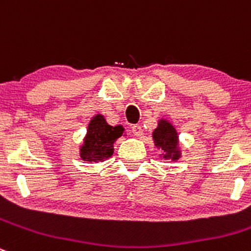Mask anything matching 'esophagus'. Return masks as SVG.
Segmentation results:
<instances>
[{"mask_svg": "<svg viewBox=\"0 0 251 251\" xmlns=\"http://www.w3.org/2000/svg\"><path fill=\"white\" fill-rule=\"evenodd\" d=\"M132 132L136 137H141L142 133H144V130H142V127L140 125H135L132 126Z\"/></svg>", "mask_w": 251, "mask_h": 251, "instance_id": "1", "label": "esophagus"}]
</instances>
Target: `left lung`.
<instances>
[{
    "label": "left lung",
    "instance_id": "1",
    "mask_svg": "<svg viewBox=\"0 0 251 251\" xmlns=\"http://www.w3.org/2000/svg\"><path fill=\"white\" fill-rule=\"evenodd\" d=\"M152 140L156 149L160 150V158L176 162L182 157V147L177 128L170 120L161 118L157 127L152 131Z\"/></svg>",
    "mask_w": 251,
    "mask_h": 251
}]
</instances>
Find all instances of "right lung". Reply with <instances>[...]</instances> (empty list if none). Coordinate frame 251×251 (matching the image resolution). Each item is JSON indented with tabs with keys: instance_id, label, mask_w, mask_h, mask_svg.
<instances>
[{
	"instance_id": "right-lung-1",
	"label": "right lung",
	"mask_w": 251,
	"mask_h": 251,
	"mask_svg": "<svg viewBox=\"0 0 251 251\" xmlns=\"http://www.w3.org/2000/svg\"><path fill=\"white\" fill-rule=\"evenodd\" d=\"M124 131L123 125H109L104 115L98 112L89 123L83 144L79 149V156L84 162H104L114 153L115 141L123 135L126 136Z\"/></svg>"
}]
</instances>
